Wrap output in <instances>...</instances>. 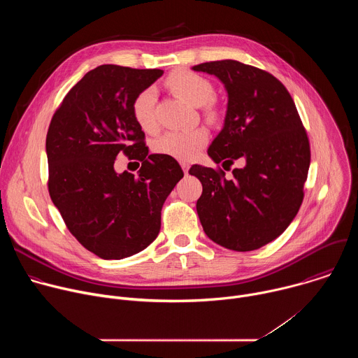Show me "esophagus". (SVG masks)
<instances>
[{"mask_svg":"<svg viewBox=\"0 0 358 358\" xmlns=\"http://www.w3.org/2000/svg\"><path fill=\"white\" fill-rule=\"evenodd\" d=\"M180 164H181V167H182L184 173L187 174V173H188V170H189V163H188V162H180Z\"/></svg>","mask_w":358,"mask_h":358,"instance_id":"obj_1","label":"esophagus"}]
</instances>
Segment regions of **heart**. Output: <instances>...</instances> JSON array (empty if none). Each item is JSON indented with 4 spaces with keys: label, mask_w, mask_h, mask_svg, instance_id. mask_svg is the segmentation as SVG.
<instances>
[{
    "label": "heart",
    "mask_w": 358,
    "mask_h": 358,
    "mask_svg": "<svg viewBox=\"0 0 358 358\" xmlns=\"http://www.w3.org/2000/svg\"><path fill=\"white\" fill-rule=\"evenodd\" d=\"M166 85L173 93L185 99L191 105L198 106L207 120L217 122L220 119L221 109L214 99L215 89L207 78L191 71H178L167 78ZM131 110L134 120L143 130H156L157 117L155 89L147 87L141 90L133 100ZM208 131L203 127L171 130L157 138L155 150L160 155L188 162L192 160L201 148L208 143Z\"/></svg>",
    "instance_id": "obj_1"
}]
</instances>
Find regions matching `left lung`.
<instances>
[{"label":"left lung","mask_w":358,"mask_h":358,"mask_svg":"<svg viewBox=\"0 0 358 358\" xmlns=\"http://www.w3.org/2000/svg\"><path fill=\"white\" fill-rule=\"evenodd\" d=\"M196 72L215 75L228 93L224 127L208 156L232 170L192 166L202 184L196 213L207 236L238 252L276 239L296 217L310 166V144L294 101L273 75L225 59L199 64ZM227 170V169H225Z\"/></svg>","instance_id":"left-lung-1"}]
</instances>
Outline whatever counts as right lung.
Here are the masks:
<instances>
[{
    "mask_svg": "<svg viewBox=\"0 0 358 358\" xmlns=\"http://www.w3.org/2000/svg\"><path fill=\"white\" fill-rule=\"evenodd\" d=\"M162 69L100 65L64 97L46 134L48 189L69 232L101 259L147 248L162 227V208L184 177L166 155H148L133 117L134 97ZM123 152L142 162L139 176L114 171Z\"/></svg>",
    "mask_w": 358,
    "mask_h": 358,
    "instance_id": "1",
    "label": "right lung"
}]
</instances>
